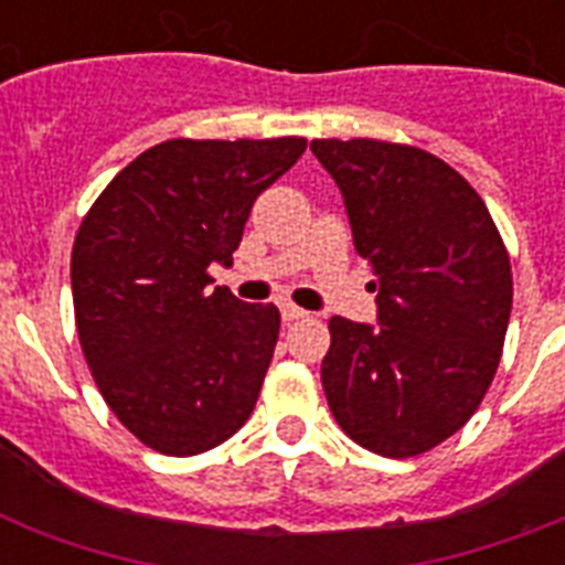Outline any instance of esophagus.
Instances as JSON below:
<instances>
[{
  "label": "esophagus",
  "instance_id": "34e87169",
  "mask_svg": "<svg viewBox=\"0 0 565 565\" xmlns=\"http://www.w3.org/2000/svg\"><path fill=\"white\" fill-rule=\"evenodd\" d=\"M281 317H284V322H296V319H305L308 313H305L301 308H296V305H290V301H284Z\"/></svg>",
  "mask_w": 565,
  "mask_h": 565
}]
</instances>
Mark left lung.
Wrapping results in <instances>:
<instances>
[{
	"label": "left lung",
	"mask_w": 565,
	"mask_h": 565,
	"mask_svg": "<svg viewBox=\"0 0 565 565\" xmlns=\"http://www.w3.org/2000/svg\"><path fill=\"white\" fill-rule=\"evenodd\" d=\"M310 149L343 190L381 322H328V407L358 446L419 457L472 419L499 370L513 308L508 246L481 195L437 154L372 137Z\"/></svg>",
	"instance_id": "obj_1"
}]
</instances>
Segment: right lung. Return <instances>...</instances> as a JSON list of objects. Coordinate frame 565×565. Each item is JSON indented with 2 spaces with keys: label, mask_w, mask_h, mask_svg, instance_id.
<instances>
[{
  "label": "right lung",
  "mask_w": 565,
  "mask_h": 565,
  "mask_svg": "<svg viewBox=\"0 0 565 565\" xmlns=\"http://www.w3.org/2000/svg\"><path fill=\"white\" fill-rule=\"evenodd\" d=\"M305 137L146 149L84 213L70 257L75 331L114 416L170 457L211 451L255 411L281 313L211 290L260 193Z\"/></svg>",
  "instance_id": "right-lung-1"
}]
</instances>
